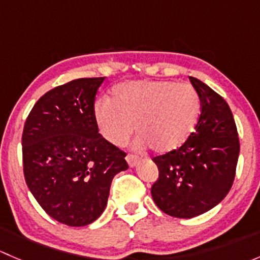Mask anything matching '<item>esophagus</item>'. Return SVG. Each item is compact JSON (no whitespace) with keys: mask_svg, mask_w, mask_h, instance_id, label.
Instances as JSON below:
<instances>
[{"mask_svg":"<svg viewBox=\"0 0 260 260\" xmlns=\"http://www.w3.org/2000/svg\"><path fill=\"white\" fill-rule=\"evenodd\" d=\"M125 159H127L129 167H135L140 164V157L136 156V154H128V156L125 157Z\"/></svg>","mask_w":260,"mask_h":260,"instance_id":"obj_1","label":"esophagus"}]
</instances>
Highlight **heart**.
I'll return each instance as SVG.
<instances>
[{
	"mask_svg": "<svg viewBox=\"0 0 260 260\" xmlns=\"http://www.w3.org/2000/svg\"><path fill=\"white\" fill-rule=\"evenodd\" d=\"M200 109L199 94L190 84L135 80L115 86L111 101L96 102L94 118L112 145H124L135 125L138 143L162 154L185 145L195 131Z\"/></svg>",
	"mask_w": 260,
	"mask_h": 260,
	"instance_id": "b5f03b06",
	"label": "heart"
}]
</instances>
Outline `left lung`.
<instances>
[{
    "mask_svg": "<svg viewBox=\"0 0 260 260\" xmlns=\"http://www.w3.org/2000/svg\"><path fill=\"white\" fill-rule=\"evenodd\" d=\"M201 113L195 132L176 151L157 156L158 180L152 199L167 215L190 219L224 200L237 171L240 145L226 102L201 80L190 77Z\"/></svg>",
    "mask_w": 260,
    "mask_h": 260,
    "instance_id": "8db88e82",
    "label": "left lung"
}]
</instances>
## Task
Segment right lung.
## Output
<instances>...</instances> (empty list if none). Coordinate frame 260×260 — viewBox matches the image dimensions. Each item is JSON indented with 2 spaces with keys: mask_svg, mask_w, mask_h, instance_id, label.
Returning <instances> with one entry per match:
<instances>
[{
  "mask_svg": "<svg viewBox=\"0 0 260 260\" xmlns=\"http://www.w3.org/2000/svg\"><path fill=\"white\" fill-rule=\"evenodd\" d=\"M106 78H81L44 94L22 132L23 175L49 216L69 226L95 221L125 153L98 133L96 91Z\"/></svg>",
  "mask_w": 260,
  "mask_h": 260,
  "instance_id": "right-lung-1",
  "label": "right lung"
}]
</instances>
